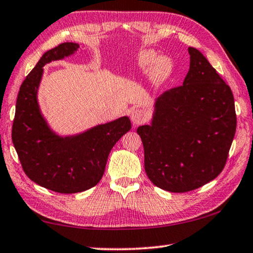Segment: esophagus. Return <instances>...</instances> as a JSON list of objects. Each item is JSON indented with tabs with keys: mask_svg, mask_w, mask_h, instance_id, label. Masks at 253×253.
<instances>
[{
	"mask_svg": "<svg viewBox=\"0 0 253 253\" xmlns=\"http://www.w3.org/2000/svg\"><path fill=\"white\" fill-rule=\"evenodd\" d=\"M130 119H131V123L134 124L135 126H138V125H142V124H144L147 121V116H146V114H145L144 110L135 109L131 111Z\"/></svg>",
	"mask_w": 253,
	"mask_h": 253,
	"instance_id": "1",
	"label": "esophagus"
}]
</instances>
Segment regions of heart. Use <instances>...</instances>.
<instances>
[{"mask_svg":"<svg viewBox=\"0 0 253 253\" xmlns=\"http://www.w3.org/2000/svg\"><path fill=\"white\" fill-rule=\"evenodd\" d=\"M138 63L143 69H151L152 77L156 84H162L172 74L173 65L168 57H157L152 50H143L138 54Z\"/></svg>","mask_w":253,"mask_h":253,"instance_id":"b5f03b06","label":"heart"}]
</instances>
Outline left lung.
I'll use <instances>...</instances> for the list:
<instances>
[{
    "instance_id": "1",
    "label": "left lung",
    "mask_w": 253,
    "mask_h": 253,
    "mask_svg": "<svg viewBox=\"0 0 253 253\" xmlns=\"http://www.w3.org/2000/svg\"><path fill=\"white\" fill-rule=\"evenodd\" d=\"M188 53L183 85L158 97L151 125L137 128L148 178L173 193L199 188L222 172L237 128L230 87L198 49Z\"/></svg>"
}]
</instances>
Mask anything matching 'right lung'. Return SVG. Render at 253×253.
Here are the masks:
<instances>
[{
	"label": "right lung",
	"instance_id": "add662e5",
	"mask_svg": "<svg viewBox=\"0 0 253 253\" xmlns=\"http://www.w3.org/2000/svg\"><path fill=\"white\" fill-rule=\"evenodd\" d=\"M78 48V43L65 42L42 55L21 84L12 127V142L24 173L40 186L63 194L97 185L111 148L131 128L127 116L65 137L49 127L38 102L43 66L69 57Z\"/></svg>",
	"mask_w": 253,
	"mask_h": 253
}]
</instances>
